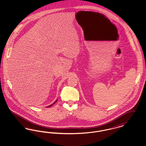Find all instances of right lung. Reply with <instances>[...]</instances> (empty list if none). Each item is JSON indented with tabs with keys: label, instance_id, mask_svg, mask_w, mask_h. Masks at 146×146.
<instances>
[{
	"label": "right lung",
	"instance_id": "right-lung-1",
	"mask_svg": "<svg viewBox=\"0 0 146 146\" xmlns=\"http://www.w3.org/2000/svg\"><path fill=\"white\" fill-rule=\"evenodd\" d=\"M57 100H56V101L55 102H54V104H51V105H50V106H48V107H51V106H52V105H54V104H55L56 102H57Z\"/></svg>",
	"mask_w": 146,
	"mask_h": 146
}]
</instances>
